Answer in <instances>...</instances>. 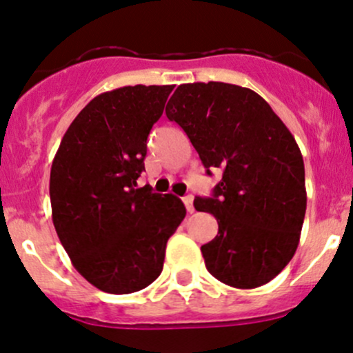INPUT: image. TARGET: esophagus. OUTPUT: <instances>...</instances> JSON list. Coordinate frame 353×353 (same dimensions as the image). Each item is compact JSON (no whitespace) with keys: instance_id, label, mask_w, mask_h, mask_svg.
I'll return each instance as SVG.
<instances>
[{"instance_id":"34e87169","label":"esophagus","mask_w":353,"mask_h":353,"mask_svg":"<svg viewBox=\"0 0 353 353\" xmlns=\"http://www.w3.org/2000/svg\"><path fill=\"white\" fill-rule=\"evenodd\" d=\"M184 205H186V210L188 213H192L194 211V206H192V196H186V198H183Z\"/></svg>"}]
</instances>
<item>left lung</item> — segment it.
<instances>
[{
  "label": "left lung",
  "instance_id": "1",
  "mask_svg": "<svg viewBox=\"0 0 353 353\" xmlns=\"http://www.w3.org/2000/svg\"><path fill=\"white\" fill-rule=\"evenodd\" d=\"M165 114L186 132L208 176L223 172L211 198L194 199L218 221V235L201 247L206 269L232 288L267 284L294 255L306 213L294 137L262 96L235 84H181Z\"/></svg>",
  "mask_w": 353,
  "mask_h": 353
}]
</instances>
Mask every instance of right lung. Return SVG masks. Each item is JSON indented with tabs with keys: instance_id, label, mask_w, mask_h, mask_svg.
Returning <instances> with one entry per match:
<instances>
[{
	"instance_id": "right-lung-1",
	"label": "right lung",
	"mask_w": 353,
	"mask_h": 353,
	"mask_svg": "<svg viewBox=\"0 0 353 353\" xmlns=\"http://www.w3.org/2000/svg\"><path fill=\"white\" fill-rule=\"evenodd\" d=\"M174 86H125L88 103L50 169L52 220L77 272L110 294H130L162 272L165 245L186 216L174 194L137 188L147 137Z\"/></svg>"
}]
</instances>
